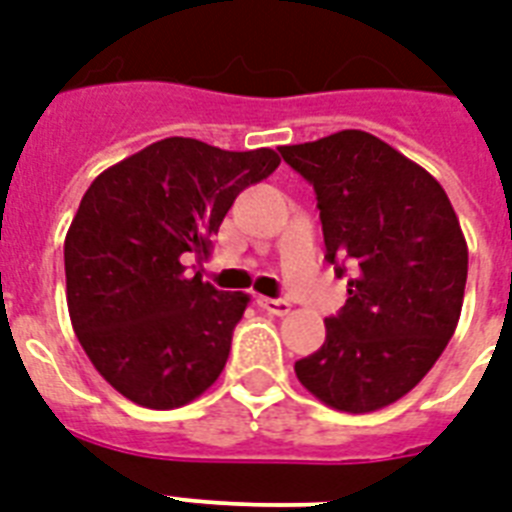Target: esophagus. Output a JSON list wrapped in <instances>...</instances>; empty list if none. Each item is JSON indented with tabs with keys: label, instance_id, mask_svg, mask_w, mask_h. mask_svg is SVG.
<instances>
[{
	"label": "esophagus",
	"instance_id": "esophagus-1",
	"mask_svg": "<svg viewBox=\"0 0 512 512\" xmlns=\"http://www.w3.org/2000/svg\"><path fill=\"white\" fill-rule=\"evenodd\" d=\"M257 307L270 315H286L289 310H292V305H289L286 299H270V297H257Z\"/></svg>",
	"mask_w": 512,
	"mask_h": 512
}]
</instances>
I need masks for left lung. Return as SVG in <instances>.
Returning a JSON list of instances; mask_svg holds the SVG:
<instances>
[{
  "label": "left lung",
  "mask_w": 512,
  "mask_h": 512,
  "mask_svg": "<svg viewBox=\"0 0 512 512\" xmlns=\"http://www.w3.org/2000/svg\"><path fill=\"white\" fill-rule=\"evenodd\" d=\"M310 181L326 260L352 273L347 302L326 318V342L294 363L299 384L342 413L405 397L458 326L468 247L429 170L365 131L281 147Z\"/></svg>",
  "instance_id": "1"
}]
</instances>
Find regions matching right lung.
Returning a JSON list of instances; mask_svg holds the SVG:
<instances>
[{"instance_id":"1","label":"right lung","mask_w":512,"mask_h":512,"mask_svg":"<svg viewBox=\"0 0 512 512\" xmlns=\"http://www.w3.org/2000/svg\"><path fill=\"white\" fill-rule=\"evenodd\" d=\"M273 149L226 152L170 136L94 178L65 236L68 313L83 352L126 400L170 410L218 381L249 297L218 292L186 255L239 191L268 178Z\"/></svg>"}]
</instances>
